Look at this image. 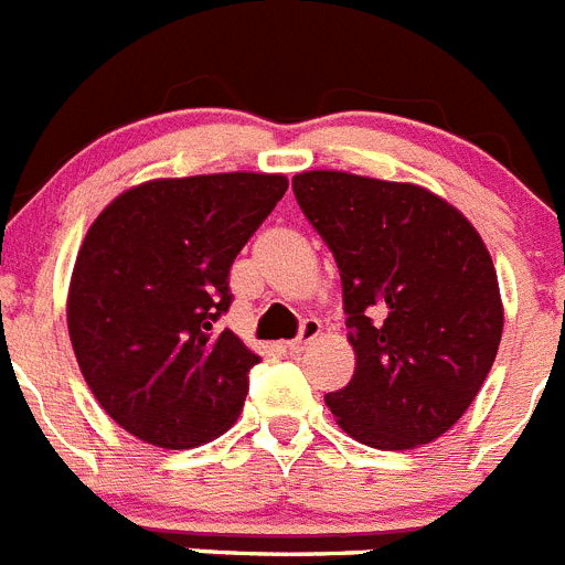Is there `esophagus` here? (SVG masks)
Wrapping results in <instances>:
<instances>
[{
  "label": "esophagus",
  "mask_w": 565,
  "mask_h": 565,
  "mask_svg": "<svg viewBox=\"0 0 565 565\" xmlns=\"http://www.w3.org/2000/svg\"><path fill=\"white\" fill-rule=\"evenodd\" d=\"M318 334H320V323H318V320H312V318H309V320H303L301 334H298V338H295V340H289V343H287L289 354H301L303 349H307V345L312 343L315 338H318Z\"/></svg>",
  "instance_id": "esophagus-1"
}]
</instances>
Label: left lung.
Returning <instances> with one entry per match:
<instances>
[{"label": "left lung", "mask_w": 565, "mask_h": 565, "mask_svg": "<svg viewBox=\"0 0 565 565\" xmlns=\"http://www.w3.org/2000/svg\"><path fill=\"white\" fill-rule=\"evenodd\" d=\"M292 191L334 253L358 360L349 385L327 394L334 422L377 450L439 439L481 391L504 332L479 231L414 182L303 171Z\"/></svg>", "instance_id": "left-lung-1"}]
</instances>
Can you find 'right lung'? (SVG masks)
Masks as SVG:
<instances>
[{
  "instance_id": "obj_1",
  "label": "right lung",
  "mask_w": 565,
  "mask_h": 565,
  "mask_svg": "<svg viewBox=\"0 0 565 565\" xmlns=\"http://www.w3.org/2000/svg\"><path fill=\"white\" fill-rule=\"evenodd\" d=\"M287 185L256 171L149 180L86 231L67 292L75 360L100 408L146 445L188 450L236 422L258 354L216 320L233 258Z\"/></svg>"
}]
</instances>
